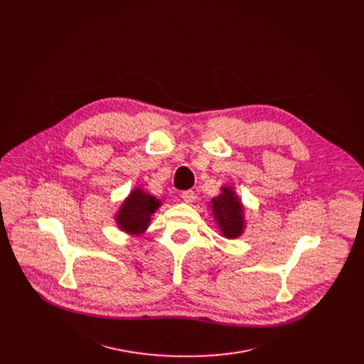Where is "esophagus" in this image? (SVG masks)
I'll return each instance as SVG.
<instances>
[{
	"label": "esophagus",
	"mask_w": 364,
	"mask_h": 364,
	"mask_svg": "<svg viewBox=\"0 0 364 364\" xmlns=\"http://www.w3.org/2000/svg\"><path fill=\"white\" fill-rule=\"evenodd\" d=\"M181 198L186 203H191L194 200V191L193 190H184L181 191Z\"/></svg>",
	"instance_id": "34e87169"
}]
</instances>
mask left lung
I'll use <instances>...</instances> for the list:
<instances>
[{
  "label": "left lung",
  "mask_w": 364,
  "mask_h": 364,
  "mask_svg": "<svg viewBox=\"0 0 364 364\" xmlns=\"http://www.w3.org/2000/svg\"><path fill=\"white\" fill-rule=\"evenodd\" d=\"M212 210L222 233L226 237H237L243 229L242 204L229 187L222 188V194L212 200Z\"/></svg>",
  "instance_id": "1"
}]
</instances>
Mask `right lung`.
I'll return each mask as SVG.
<instances>
[{
  "mask_svg": "<svg viewBox=\"0 0 364 364\" xmlns=\"http://www.w3.org/2000/svg\"><path fill=\"white\" fill-rule=\"evenodd\" d=\"M159 205L160 201L155 200V197L136 188L124 201L117 216V222L122 230L131 235L142 233L149 225L151 215L159 209Z\"/></svg>",
  "mask_w": 364,
  "mask_h": 364,
  "instance_id": "add662e5",
  "label": "right lung"
}]
</instances>
